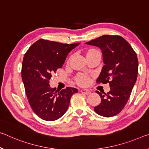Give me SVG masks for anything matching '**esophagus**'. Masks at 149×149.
I'll list each match as a JSON object with an SVG mask.
<instances>
[{
  "instance_id": "esophagus-1",
  "label": "esophagus",
  "mask_w": 149,
  "mask_h": 149,
  "mask_svg": "<svg viewBox=\"0 0 149 149\" xmlns=\"http://www.w3.org/2000/svg\"><path fill=\"white\" fill-rule=\"evenodd\" d=\"M80 91H81L82 93L86 94V95H89V94L91 93L90 91H89V89H82L80 90Z\"/></svg>"
}]
</instances>
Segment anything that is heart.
I'll return each mask as SVG.
<instances>
[{"mask_svg": "<svg viewBox=\"0 0 149 149\" xmlns=\"http://www.w3.org/2000/svg\"><path fill=\"white\" fill-rule=\"evenodd\" d=\"M87 53H98L100 54V52L97 50L95 49H91ZM89 77L87 75L85 74H79L76 77V81L77 83L81 86H86V85L89 82Z\"/></svg>", "mask_w": 149, "mask_h": 149, "instance_id": "heart-1", "label": "heart"}]
</instances>
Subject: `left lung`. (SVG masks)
<instances>
[{"label":"left lung","instance_id":"left-lung-1","mask_svg":"<svg viewBox=\"0 0 149 149\" xmlns=\"http://www.w3.org/2000/svg\"><path fill=\"white\" fill-rule=\"evenodd\" d=\"M99 47L102 51L104 65L97 84H107L110 91L103 93L100 105L94 111L101 116L111 117L117 115L127 104L137 78L139 62L136 54L123 38L115 35H103L86 42Z\"/></svg>","mask_w":149,"mask_h":149}]
</instances>
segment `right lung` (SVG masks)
I'll return each instance as SVG.
<instances>
[{"label": "right lung", "instance_id": "1", "mask_svg": "<svg viewBox=\"0 0 149 149\" xmlns=\"http://www.w3.org/2000/svg\"><path fill=\"white\" fill-rule=\"evenodd\" d=\"M79 44L40 39L24 54L21 75L26 94L33 111L42 119L52 121L60 118L69 107L73 94L78 91L71 87L61 91L51 88L49 79Z\"/></svg>", "mask_w": 149, "mask_h": 149}]
</instances>
